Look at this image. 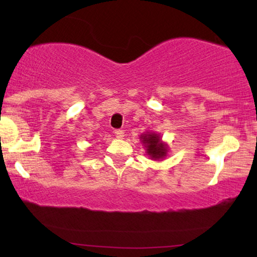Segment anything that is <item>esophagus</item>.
<instances>
[{
  "label": "esophagus",
  "instance_id": "1",
  "mask_svg": "<svg viewBox=\"0 0 257 257\" xmlns=\"http://www.w3.org/2000/svg\"><path fill=\"white\" fill-rule=\"evenodd\" d=\"M114 135H115V137H117L118 139H121L122 137H124V131H121V130H115Z\"/></svg>",
  "mask_w": 257,
  "mask_h": 257
}]
</instances>
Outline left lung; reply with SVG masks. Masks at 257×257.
I'll use <instances>...</instances> for the list:
<instances>
[{
  "mask_svg": "<svg viewBox=\"0 0 257 257\" xmlns=\"http://www.w3.org/2000/svg\"><path fill=\"white\" fill-rule=\"evenodd\" d=\"M143 144H145L147 154L153 160L164 159L167 156V146L166 144L161 142L159 135L152 132H147L140 137Z\"/></svg>",
  "mask_w": 257,
  "mask_h": 257,
  "instance_id": "left-lung-1",
  "label": "left lung"
}]
</instances>
